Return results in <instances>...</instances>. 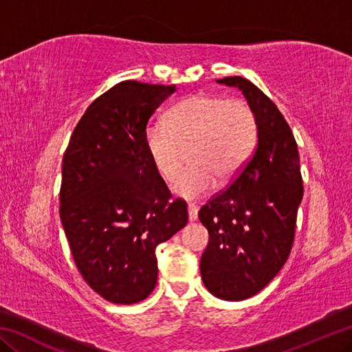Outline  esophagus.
Here are the masks:
<instances>
[{
	"instance_id": "34e87169",
	"label": "esophagus",
	"mask_w": 352,
	"mask_h": 352,
	"mask_svg": "<svg viewBox=\"0 0 352 352\" xmlns=\"http://www.w3.org/2000/svg\"><path fill=\"white\" fill-rule=\"evenodd\" d=\"M188 217H189V222H195L199 217V208L195 205H188Z\"/></svg>"
}]
</instances>
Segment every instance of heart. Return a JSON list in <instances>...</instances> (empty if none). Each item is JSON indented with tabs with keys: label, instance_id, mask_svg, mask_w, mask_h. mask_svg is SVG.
I'll list each match as a JSON object with an SVG mask.
<instances>
[{
	"label": "heart",
	"instance_id": "1",
	"mask_svg": "<svg viewBox=\"0 0 352 352\" xmlns=\"http://www.w3.org/2000/svg\"><path fill=\"white\" fill-rule=\"evenodd\" d=\"M258 142V118L245 100L217 94L184 98L166 116L151 124L144 146L155 169L164 180H174L186 158L189 168L172 184L178 197L192 200L239 174Z\"/></svg>",
	"mask_w": 352,
	"mask_h": 352
}]
</instances>
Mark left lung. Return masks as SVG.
<instances>
[{"mask_svg": "<svg viewBox=\"0 0 352 352\" xmlns=\"http://www.w3.org/2000/svg\"><path fill=\"white\" fill-rule=\"evenodd\" d=\"M217 83L236 87L258 118V146L234 182L199 212L210 233L200 259L205 287L225 301L258 294L283 269L302 200L300 155L281 111L241 76Z\"/></svg>", "mask_w": 352, "mask_h": 352, "instance_id": "1", "label": "left lung"}]
</instances>
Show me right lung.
<instances>
[{"instance_id":"add662e5","label":"right lung","mask_w":352,"mask_h":352,"mask_svg":"<svg viewBox=\"0 0 352 352\" xmlns=\"http://www.w3.org/2000/svg\"><path fill=\"white\" fill-rule=\"evenodd\" d=\"M175 85L121 82L83 113L62 162L60 220L87 284L135 305L158 278L155 250L188 223L144 146L147 122Z\"/></svg>"}]
</instances>
